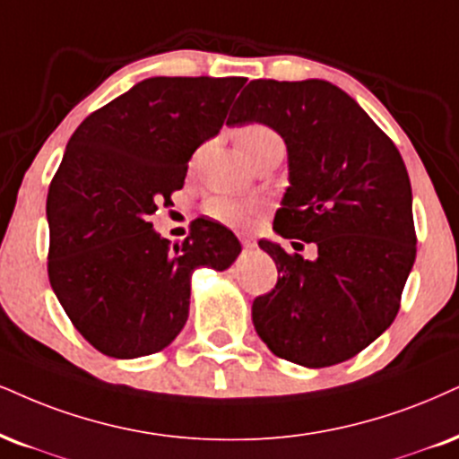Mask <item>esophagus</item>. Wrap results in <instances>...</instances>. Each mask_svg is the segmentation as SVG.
I'll return each instance as SVG.
<instances>
[{
	"label": "esophagus",
	"instance_id": "esophagus-1",
	"mask_svg": "<svg viewBox=\"0 0 459 459\" xmlns=\"http://www.w3.org/2000/svg\"><path fill=\"white\" fill-rule=\"evenodd\" d=\"M240 242H242V247H245V251H255L257 248V242L253 236H240Z\"/></svg>",
	"mask_w": 459,
	"mask_h": 459
}]
</instances>
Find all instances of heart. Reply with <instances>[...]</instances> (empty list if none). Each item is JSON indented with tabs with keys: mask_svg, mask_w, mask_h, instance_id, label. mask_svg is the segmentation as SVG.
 <instances>
[{
	"mask_svg": "<svg viewBox=\"0 0 459 459\" xmlns=\"http://www.w3.org/2000/svg\"><path fill=\"white\" fill-rule=\"evenodd\" d=\"M236 140H238L240 152L248 163L255 160L257 155H262L264 151H268L270 146L282 144L281 135L273 127L262 126V123H248V126L240 127ZM206 212L214 221L230 225V228H245L255 217L257 202L238 200V197L230 195H214L206 202Z\"/></svg>",
	"mask_w": 459,
	"mask_h": 459,
	"instance_id": "obj_1",
	"label": "heart"
}]
</instances>
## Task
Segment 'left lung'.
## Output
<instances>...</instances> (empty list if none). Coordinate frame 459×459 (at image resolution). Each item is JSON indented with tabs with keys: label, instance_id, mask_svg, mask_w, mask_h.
<instances>
[{
	"label": "left lung",
	"instance_id": "obj_1",
	"mask_svg": "<svg viewBox=\"0 0 459 459\" xmlns=\"http://www.w3.org/2000/svg\"><path fill=\"white\" fill-rule=\"evenodd\" d=\"M248 123L273 127L287 146L290 186L274 231L316 247L304 259L259 240L279 281L253 302V325L282 359L341 364L398 315L417 253L409 172L358 101L319 78L251 81L228 118Z\"/></svg>",
	"mask_w": 459,
	"mask_h": 459
}]
</instances>
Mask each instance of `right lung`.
Here are the masks:
<instances>
[{
    "label": "right lung",
    "instance_id": "right-lung-1",
    "mask_svg": "<svg viewBox=\"0 0 459 459\" xmlns=\"http://www.w3.org/2000/svg\"><path fill=\"white\" fill-rule=\"evenodd\" d=\"M245 78L155 76L89 115L65 146L47 197L48 279L84 341L134 359L166 349L189 316L191 276L228 270L234 231L197 219L183 245L152 230L183 189L186 163L223 127Z\"/></svg>",
    "mask_w": 459,
    "mask_h": 459
}]
</instances>
